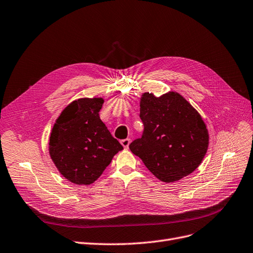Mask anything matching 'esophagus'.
<instances>
[{
    "mask_svg": "<svg viewBox=\"0 0 253 253\" xmlns=\"http://www.w3.org/2000/svg\"><path fill=\"white\" fill-rule=\"evenodd\" d=\"M129 144H130V139L129 138H125V139L121 140V145H122L125 149H128Z\"/></svg>",
    "mask_w": 253,
    "mask_h": 253,
    "instance_id": "obj_1",
    "label": "esophagus"
}]
</instances>
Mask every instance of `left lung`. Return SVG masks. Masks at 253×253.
<instances>
[{
  "mask_svg": "<svg viewBox=\"0 0 253 253\" xmlns=\"http://www.w3.org/2000/svg\"><path fill=\"white\" fill-rule=\"evenodd\" d=\"M139 106L144 132L131 142V152L162 182L179 181L193 172L209 146L208 129L199 112L172 91L160 97L146 92Z\"/></svg>",
  "mask_w": 253,
  "mask_h": 253,
  "instance_id": "obj_1",
  "label": "left lung"
}]
</instances>
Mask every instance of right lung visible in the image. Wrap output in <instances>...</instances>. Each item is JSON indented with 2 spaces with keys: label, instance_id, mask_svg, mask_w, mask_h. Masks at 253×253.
Wrapping results in <instances>:
<instances>
[{
  "label": "right lung",
  "instance_id": "obj_1",
  "mask_svg": "<svg viewBox=\"0 0 253 253\" xmlns=\"http://www.w3.org/2000/svg\"><path fill=\"white\" fill-rule=\"evenodd\" d=\"M101 97L80 98L66 106L51 129L49 155L64 178L90 185L123 150L100 120Z\"/></svg>",
  "mask_w": 253,
  "mask_h": 253
}]
</instances>
